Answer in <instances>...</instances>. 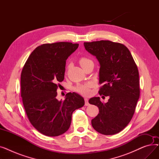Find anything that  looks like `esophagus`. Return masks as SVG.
Here are the masks:
<instances>
[{"instance_id": "34e87169", "label": "esophagus", "mask_w": 159, "mask_h": 159, "mask_svg": "<svg viewBox=\"0 0 159 159\" xmlns=\"http://www.w3.org/2000/svg\"><path fill=\"white\" fill-rule=\"evenodd\" d=\"M84 101H85V106H88L89 104V102H88V98H84Z\"/></svg>"}]
</instances>
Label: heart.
<instances>
[{"label": "heart", "mask_w": 159, "mask_h": 159, "mask_svg": "<svg viewBox=\"0 0 159 159\" xmlns=\"http://www.w3.org/2000/svg\"><path fill=\"white\" fill-rule=\"evenodd\" d=\"M91 61L89 59L85 57H82L80 58L79 60V63L80 64L81 66H82L83 65H84L85 64L88 63V62ZM91 86V83H85V84H78L76 87H75L74 89L75 91H76L77 92L82 94V95H87L89 93L90 90L89 88Z\"/></svg>", "instance_id": "obj_1"}]
</instances>
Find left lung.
<instances>
[{
    "mask_svg": "<svg viewBox=\"0 0 159 159\" xmlns=\"http://www.w3.org/2000/svg\"><path fill=\"white\" fill-rule=\"evenodd\" d=\"M87 51L100 63V95L109 96L102 103L93 97L89 103L97 106L99 113L91 120L93 128L106 135H115L125 128L135 113L140 96L139 74L134 59L126 46L110 40L84 43Z\"/></svg>",
    "mask_w": 159,
    "mask_h": 159,
    "instance_id": "obj_1",
    "label": "left lung"
}]
</instances>
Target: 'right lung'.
Instances as JSON below:
<instances>
[{"label":"right lung","instance_id":"right-lung-1","mask_svg":"<svg viewBox=\"0 0 159 159\" xmlns=\"http://www.w3.org/2000/svg\"><path fill=\"white\" fill-rule=\"evenodd\" d=\"M79 44L59 42L37 47L25 63L20 77L21 97L31 124L42 134L56 137L69 129L73 112L84 105L76 93L58 101V82L64 79L67 58Z\"/></svg>","mask_w":159,"mask_h":159}]
</instances>
